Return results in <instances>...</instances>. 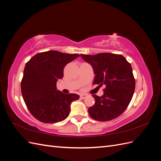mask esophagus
<instances>
[{
    "label": "esophagus",
    "instance_id": "34e87169",
    "mask_svg": "<svg viewBox=\"0 0 161 161\" xmlns=\"http://www.w3.org/2000/svg\"><path fill=\"white\" fill-rule=\"evenodd\" d=\"M86 96H87V95H86V94H81V95H80V99H84L86 98Z\"/></svg>",
    "mask_w": 161,
    "mask_h": 161
}]
</instances>
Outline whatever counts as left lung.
<instances>
[{"instance_id": "obj_1", "label": "left lung", "mask_w": 161, "mask_h": 161, "mask_svg": "<svg viewBox=\"0 0 161 161\" xmlns=\"http://www.w3.org/2000/svg\"><path fill=\"white\" fill-rule=\"evenodd\" d=\"M80 56L93 69L92 84L105 86L103 96L92 95L95 103L89 108L90 116L101 121L118 118L128 108L134 92L136 82L131 64L122 55L115 53Z\"/></svg>"}]
</instances>
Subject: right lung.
<instances>
[{"label": "right lung", "mask_w": 161, "mask_h": 161, "mask_svg": "<svg viewBox=\"0 0 161 161\" xmlns=\"http://www.w3.org/2000/svg\"><path fill=\"white\" fill-rule=\"evenodd\" d=\"M80 56L55 50L38 53L25 64L21 83L23 98L34 118L43 123H57L70 114L72 101L79 95L64 94L56 82L64 76V66Z\"/></svg>", "instance_id": "1"}]
</instances>
